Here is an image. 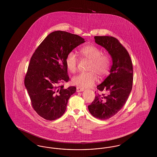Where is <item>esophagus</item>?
<instances>
[{"instance_id": "esophagus-1", "label": "esophagus", "mask_w": 157, "mask_h": 157, "mask_svg": "<svg viewBox=\"0 0 157 157\" xmlns=\"http://www.w3.org/2000/svg\"><path fill=\"white\" fill-rule=\"evenodd\" d=\"M83 90H84V89L82 88L81 87H79V86H78L76 87V91L78 92H82Z\"/></svg>"}]
</instances>
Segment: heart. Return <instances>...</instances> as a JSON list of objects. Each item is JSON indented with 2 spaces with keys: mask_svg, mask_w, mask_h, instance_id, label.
<instances>
[{
  "mask_svg": "<svg viewBox=\"0 0 157 157\" xmlns=\"http://www.w3.org/2000/svg\"><path fill=\"white\" fill-rule=\"evenodd\" d=\"M79 52L82 58L90 60L87 69L89 72L75 76L72 78V82L81 88L91 87L97 81V75L102 78L109 73L111 66V56L107 53H102L101 49L94 45L84 46ZM78 62V56L73 51L67 53L65 60L66 67L71 73L77 71Z\"/></svg>",
  "mask_w": 157,
  "mask_h": 157,
  "instance_id": "heart-1",
  "label": "heart"
}]
</instances>
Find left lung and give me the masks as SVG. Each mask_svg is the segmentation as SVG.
<instances>
[{
  "mask_svg": "<svg viewBox=\"0 0 157 157\" xmlns=\"http://www.w3.org/2000/svg\"><path fill=\"white\" fill-rule=\"evenodd\" d=\"M95 41L103 46L112 57L111 74L97 89L105 94L96 96L88 105L90 113L99 120H108L114 116L124 106L132 88L133 67L129 53L115 37L95 36Z\"/></svg>",
  "mask_w": 157,
  "mask_h": 157,
  "instance_id": "obj_1",
  "label": "left lung"
}]
</instances>
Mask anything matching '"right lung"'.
<instances>
[{
	"mask_svg": "<svg viewBox=\"0 0 157 157\" xmlns=\"http://www.w3.org/2000/svg\"><path fill=\"white\" fill-rule=\"evenodd\" d=\"M85 42L84 39L64 31L48 35L33 53L25 78V85L32 106L48 121L60 118L65 112L68 99L75 86L64 88L69 77L65 60L67 53Z\"/></svg>",
	"mask_w": 157,
	"mask_h": 157,
	"instance_id": "add662e5",
	"label": "right lung"
}]
</instances>
